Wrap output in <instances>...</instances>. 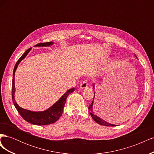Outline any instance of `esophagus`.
Returning a JSON list of instances; mask_svg holds the SVG:
<instances>
[{
	"label": "esophagus",
	"mask_w": 154,
	"mask_h": 154,
	"mask_svg": "<svg viewBox=\"0 0 154 154\" xmlns=\"http://www.w3.org/2000/svg\"><path fill=\"white\" fill-rule=\"evenodd\" d=\"M80 88H82V89H83V88H85L88 87V82L87 80H84L83 81L82 83H80Z\"/></svg>",
	"instance_id": "obj_1"
}]
</instances>
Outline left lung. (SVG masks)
<instances>
[{"label": "left lung", "instance_id": "obj_1", "mask_svg": "<svg viewBox=\"0 0 154 154\" xmlns=\"http://www.w3.org/2000/svg\"><path fill=\"white\" fill-rule=\"evenodd\" d=\"M135 57H136L137 58L136 54H135ZM93 87H94V84H93ZM94 94H95V93H94ZM93 101H94V98H93V101H92L91 104L89 105V106H88V111H89L90 114H91V117L92 118V119H94L97 123H98V124H100V125H101L107 126V127H115V126H116V125L110 124V123H108V122H105V120L101 119V118H100L98 117V116H97L96 115L94 114V112H93V109H92Z\"/></svg>", "mask_w": 154, "mask_h": 154}]
</instances>
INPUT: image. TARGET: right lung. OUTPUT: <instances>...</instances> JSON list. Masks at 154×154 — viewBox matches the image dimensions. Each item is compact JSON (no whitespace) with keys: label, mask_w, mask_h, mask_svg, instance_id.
Masks as SVG:
<instances>
[{"label":"right lung","mask_w":154,"mask_h":154,"mask_svg":"<svg viewBox=\"0 0 154 154\" xmlns=\"http://www.w3.org/2000/svg\"><path fill=\"white\" fill-rule=\"evenodd\" d=\"M53 44L52 42H49L45 43H40L35 45L36 47H46V46H49ZM31 48L27 49L26 52L22 55V57L18 59L17 62L15 67L13 69V81H12V100L13 104L15 105L16 109L18 112V113L22 116L24 120L29 123L36 125H49L55 123L57 120L59 119L60 116H62L63 108L65 106V103L66 102L67 97L69 94H71L72 92L74 91V88H72L69 89L65 94L60 97V100L56 102V103L52 106H51L49 109L48 110L42 111V112H33L26 110L24 109L21 108L20 106L18 105L17 102L15 101V73L16 69L18 64L24 59L27 54L29 53L31 51Z\"/></svg>","instance_id":"right-lung-1"}]
</instances>
